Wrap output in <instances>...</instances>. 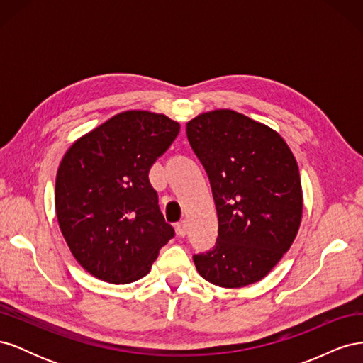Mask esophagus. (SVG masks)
Returning a JSON list of instances; mask_svg holds the SVG:
<instances>
[{
    "label": "esophagus",
    "mask_w": 363,
    "mask_h": 363,
    "mask_svg": "<svg viewBox=\"0 0 363 363\" xmlns=\"http://www.w3.org/2000/svg\"><path fill=\"white\" fill-rule=\"evenodd\" d=\"M175 230H177L179 236H186V221H180L177 225H175Z\"/></svg>",
    "instance_id": "obj_1"
}]
</instances>
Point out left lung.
Instances as JSON below:
<instances>
[{"label": "left lung", "instance_id": "8db88e82", "mask_svg": "<svg viewBox=\"0 0 363 363\" xmlns=\"http://www.w3.org/2000/svg\"><path fill=\"white\" fill-rule=\"evenodd\" d=\"M186 135L207 172L218 215L215 247L194 255L196 271L221 288L256 283L298 232V164L279 133L233 111L194 118Z\"/></svg>", "mask_w": 363, "mask_h": 363}]
</instances>
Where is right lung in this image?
I'll use <instances>...</instances> for the list:
<instances>
[{
	"instance_id": "add662e5",
	"label": "right lung",
	"mask_w": 363,
	"mask_h": 363,
	"mask_svg": "<svg viewBox=\"0 0 363 363\" xmlns=\"http://www.w3.org/2000/svg\"><path fill=\"white\" fill-rule=\"evenodd\" d=\"M180 125L164 115L119 113L71 145L56 177V213L80 265L107 283L147 276L175 232L148 172Z\"/></svg>"
}]
</instances>
